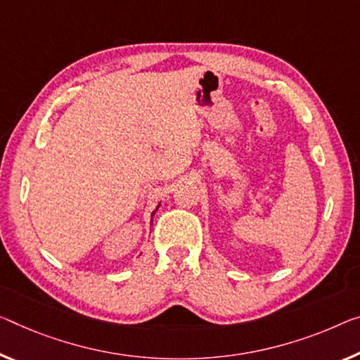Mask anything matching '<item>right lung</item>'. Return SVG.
<instances>
[{"instance_id": "obj_1", "label": "right lung", "mask_w": 360, "mask_h": 360, "mask_svg": "<svg viewBox=\"0 0 360 360\" xmlns=\"http://www.w3.org/2000/svg\"><path fill=\"white\" fill-rule=\"evenodd\" d=\"M159 206H161V204H158V207H156V209H154V212L151 214V219L154 217V214H156V211H158V209H159Z\"/></svg>"}]
</instances>
